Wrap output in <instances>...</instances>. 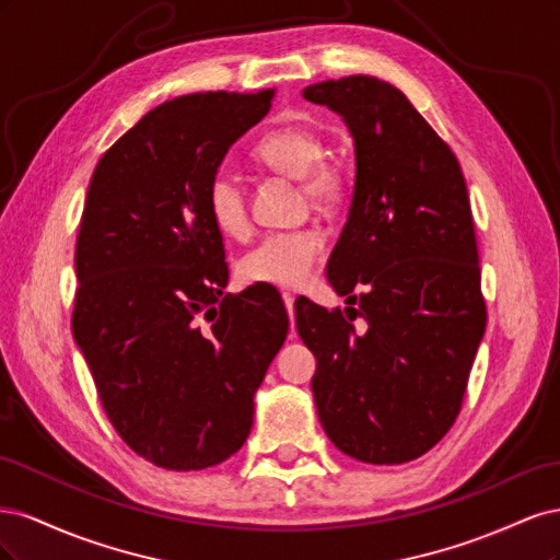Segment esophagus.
Listing matches in <instances>:
<instances>
[{
  "label": "esophagus",
  "instance_id": "34e87169",
  "mask_svg": "<svg viewBox=\"0 0 560 560\" xmlns=\"http://www.w3.org/2000/svg\"><path fill=\"white\" fill-rule=\"evenodd\" d=\"M294 294H290V292H284L282 294V301H284V306H287V313H290V317H294Z\"/></svg>",
  "mask_w": 560,
  "mask_h": 560
}]
</instances>
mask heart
I'll use <instances>...</instances> for the list:
<instances>
[{
    "label": "heart",
    "instance_id": "b5f03b06",
    "mask_svg": "<svg viewBox=\"0 0 560 560\" xmlns=\"http://www.w3.org/2000/svg\"><path fill=\"white\" fill-rule=\"evenodd\" d=\"M325 156V140L319 132L287 124L268 130L254 147V159L270 171L301 179L303 194L315 206H329L341 194V173ZM208 214L217 231L224 235H243L247 231V202L243 186L231 173L219 171L208 186ZM325 241L317 231H287L270 233L238 261V278L247 284L270 287H301L313 273Z\"/></svg>",
    "mask_w": 560,
    "mask_h": 560
}]
</instances>
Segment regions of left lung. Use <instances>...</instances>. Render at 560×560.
I'll use <instances>...</instances> for the list:
<instances>
[{
  "instance_id": "8db88e82",
  "label": "left lung",
  "mask_w": 560,
  "mask_h": 560,
  "mask_svg": "<svg viewBox=\"0 0 560 560\" xmlns=\"http://www.w3.org/2000/svg\"><path fill=\"white\" fill-rule=\"evenodd\" d=\"M303 97L341 116L354 144L348 222L327 264L346 315L296 301L299 336L317 360V416L354 460L401 465L451 430L486 331L467 184L393 83L354 74Z\"/></svg>"
}]
</instances>
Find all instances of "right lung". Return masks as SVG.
Segmentation results:
<instances>
[{
  "instance_id": "add662e5",
  "label": "right lung",
  "mask_w": 560,
  "mask_h": 560,
  "mask_svg": "<svg viewBox=\"0 0 560 560\" xmlns=\"http://www.w3.org/2000/svg\"><path fill=\"white\" fill-rule=\"evenodd\" d=\"M270 97L167 100L105 151L89 184L74 341L116 432L163 469H206L245 444L254 393L290 329L270 290L224 296V243L206 200Z\"/></svg>"
}]
</instances>
